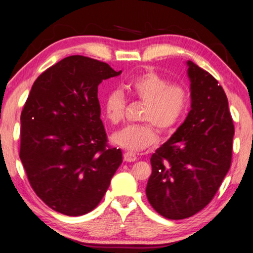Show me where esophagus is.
<instances>
[{
    "label": "esophagus",
    "mask_w": 253,
    "mask_h": 253,
    "mask_svg": "<svg viewBox=\"0 0 253 253\" xmlns=\"http://www.w3.org/2000/svg\"><path fill=\"white\" fill-rule=\"evenodd\" d=\"M124 160H125L126 162H135L137 160V156L135 153L126 152L125 154H124Z\"/></svg>",
    "instance_id": "esophagus-1"
}]
</instances>
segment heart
<instances>
[{
    "mask_svg": "<svg viewBox=\"0 0 253 253\" xmlns=\"http://www.w3.org/2000/svg\"><path fill=\"white\" fill-rule=\"evenodd\" d=\"M132 99L145 105L140 121L142 125H129L114 132L111 140L128 151H142L157 143V132L174 130L185 116L191 101L188 88L181 83H170L168 77L149 69L132 77L124 84ZM126 99L119 90H111L104 100V114L117 125L125 117Z\"/></svg>",
    "mask_w": 253,
    "mask_h": 253,
    "instance_id": "heart-1",
    "label": "heart"
}]
</instances>
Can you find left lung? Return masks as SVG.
<instances>
[{
  "label": "left lung",
  "mask_w": 253,
  "mask_h": 253,
  "mask_svg": "<svg viewBox=\"0 0 253 253\" xmlns=\"http://www.w3.org/2000/svg\"><path fill=\"white\" fill-rule=\"evenodd\" d=\"M192 109L151 157L146 195L162 216L186 219L211 202L232 161L234 125L217 80L188 61Z\"/></svg>",
  "instance_id": "1"
}]
</instances>
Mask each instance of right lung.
I'll list each match as a JSON object with an SVG mask.
<instances>
[{
  "instance_id": "obj_1",
  "label": "right lung",
  "mask_w": 253,
  "mask_h": 253,
  "mask_svg": "<svg viewBox=\"0 0 253 253\" xmlns=\"http://www.w3.org/2000/svg\"><path fill=\"white\" fill-rule=\"evenodd\" d=\"M108 63L70 55L38 77L21 113L20 158L43 202L66 215L92 211L123 162L100 119L98 85L121 75Z\"/></svg>"
}]
</instances>
